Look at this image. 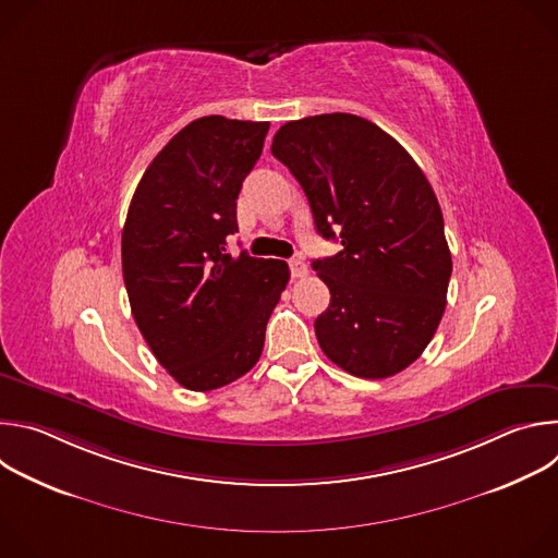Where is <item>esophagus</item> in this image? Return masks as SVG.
<instances>
[{
  "mask_svg": "<svg viewBox=\"0 0 558 558\" xmlns=\"http://www.w3.org/2000/svg\"><path fill=\"white\" fill-rule=\"evenodd\" d=\"M289 269H291V276L293 278H304L306 274H308V269H306V265L302 263V260H289Z\"/></svg>",
  "mask_w": 558,
  "mask_h": 558,
  "instance_id": "obj_1",
  "label": "esophagus"
}]
</instances>
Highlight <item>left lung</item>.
<instances>
[{
	"mask_svg": "<svg viewBox=\"0 0 558 558\" xmlns=\"http://www.w3.org/2000/svg\"><path fill=\"white\" fill-rule=\"evenodd\" d=\"M271 154L304 190L317 233L342 243L311 265L331 291L315 320L320 349L355 377L404 371L441 323L452 274L428 179L390 134L347 112L284 123Z\"/></svg>",
	"mask_w": 558,
	"mask_h": 558,
	"instance_id": "8db88e82",
	"label": "left lung"
}]
</instances>
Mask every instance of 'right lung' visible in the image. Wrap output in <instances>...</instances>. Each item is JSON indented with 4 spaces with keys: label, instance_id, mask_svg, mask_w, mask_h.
Segmentation results:
<instances>
[{
    "label": "right lung",
    "instance_id": "right-lung-1",
    "mask_svg": "<svg viewBox=\"0 0 558 558\" xmlns=\"http://www.w3.org/2000/svg\"><path fill=\"white\" fill-rule=\"evenodd\" d=\"M267 132V121H192L156 154L128 209L121 260L134 323L190 390L220 388L254 368L289 282L284 260L225 254Z\"/></svg>",
    "mask_w": 558,
    "mask_h": 558
}]
</instances>
